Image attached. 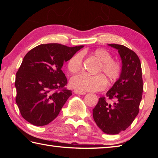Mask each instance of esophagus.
Listing matches in <instances>:
<instances>
[{"label": "esophagus", "instance_id": "esophagus-1", "mask_svg": "<svg viewBox=\"0 0 158 158\" xmlns=\"http://www.w3.org/2000/svg\"><path fill=\"white\" fill-rule=\"evenodd\" d=\"M74 93L77 95H85V92H81V91H79V90H74Z\"/></svg>", "mask_w": 158, "mask_h": 158}]
</instances>
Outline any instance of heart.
Listing matches in <instances>:
<instances>
[{"label": "heart", "mask_w": 158, "mask_h": 158, "mask_svg": "<svg viewBox=\"0 0 158 158\" xmlns=\"http://www.w3.org/2000/svg\"><path fill=\"white\" fill-rule=\"evenodd\" d=\"M101 63L96 73L102 74L89 75L79 74L74 76L70 80V85L73 89L81 92H94L103 90L106 85V80L109 84L114 83L121 74L122 67L118 61L113 60L112 56L108 51L98 49L92 53ZM83 56L81 53H77L70 58L68 63V69L70 73H76L82 68Z\"/></svg>", "instance_id": "b5f03b06"}]
</instances>
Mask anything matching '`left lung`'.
<instances>
[{"mask_svg":"<svg viewBox=\"0 0 158 158\" xmlns=\"http://www.w3.org/2000/svg\"><path fill=\"white\" fill-rule=\"evenodd\" d=\"M118 50L122 62L121 76L106 93L109 100L99 98L93 109V119L99 128L107 135H117L132 124L139 113L142 98L143 80L139 58L136 53L121 44H109Z\"/></svg>","mask_w":158,"mask_h":158,"instance_id":"left-lung-1","label":"left lung"}]
</instances>
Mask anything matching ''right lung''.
Returning a JSON list of instances; mask_svg holds the SVG:
<instances>
[{"label":"right lung","mask_w":158,"mask_h":158,"mask_svg":"<svg viewBox=\"0 0 158 158\" xmlns=\"http://www.w3.org/2000/svg\"><path fill=\"white\" fill-rule=\"evenodd\" d=\"M84 47L50 43L38 45L26 53L15 84L16 102L26 121L43 126L57 117L72 95L71 90H60L67 84L61 68Z\"/></svg>","instance_id":"1"}]
</instances>
